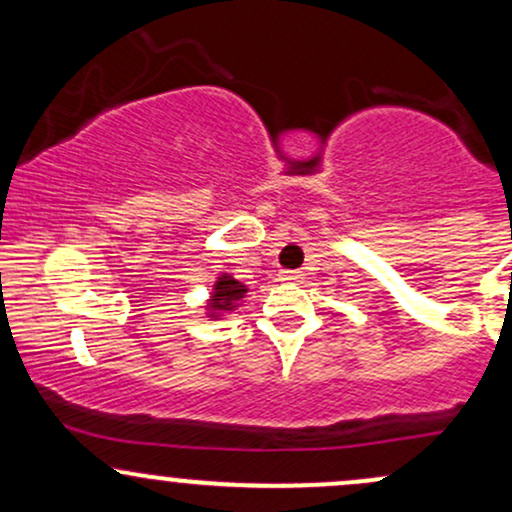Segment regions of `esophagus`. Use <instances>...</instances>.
Here are the masks:
<instances>
[{"label":"esophagus","mask_w":512,"mask_h":512,"mask_svg":"<svg viewBox=\"0 0 512 512\" xmlns=\"http://www.w3.org/2000/svg\"><path fill=\"white\" fill-rule=\"evenodd\" d=\"M279 279L286 281V284H293V281L303 279V272H298V269H284V272L279 274Z\"/></svg>","instance_id":"esophagus-1"}]
</instances>
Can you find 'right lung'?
I'll return each instance as SVG.
<instances>
[{"label": "right lung", "instance_id": "obj_1", "mask_svg": "<svg viewBox=\"0 0 512 512\" xmlns=\"http://www.w3.org/2000/svg\"><path fill=\"white\" fill-rule=\"evenodd\" d=\"M245 291H248V289H245L240 281L231 279V276H221L219 284H216V289H214V298H211V305H214L216 310L231 308L233 303L243 298Z\"/></svg>", "mask_w": 512, "mask_h": 512}]
</instances>
